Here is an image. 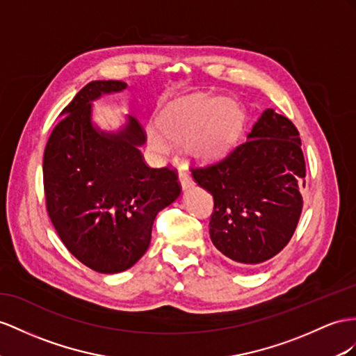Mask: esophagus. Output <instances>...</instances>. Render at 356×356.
I'll list each match as a JSON object with an SVG mask.
<instances>
[{"instance_id": "34e87169", "label": "esophagus", "mask_w": 356, "mask_h": 356, "mask_svg": "<svg viewBox=\"0 0 356 356\" xmlns=\"http://www.w3.org/2000/svg\"><path fill=\"white\" fill-rule=\"evenodd\" d=\"M179 180H180V185L184 189H188L193 186L194 180H193V176L189 175V171L186 168H180L179 170Z\"/></svg>"}]
</instances>
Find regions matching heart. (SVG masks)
<instances>
[{
	"mask_svg": "<svg viewBox=\"0 0 356 356\" xmlns=\"http://www.w3.org/2000/svg\"><path fill=\"white\" fill-rule=\"evenodd\" d=\"M159 135L149 129V141L158 152L172 145H188L191 154L211 159L222 153L233 141L238 117L234 105L225 99L193 96L180 99L163 109L159 118Z\"/></svg>",
	"mask_w": 356,
	"mask_h": 356,
	"instance_id": "b5f03b06",
	"label": "heart"
}]
</instances>
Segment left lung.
I'll return each mask as SVG.
<instances>
[{"mask_svg":"<svg viewBox=\"0 0 356 356\" xmlns=\"http://www.w3.org/2000/svg\"><path fill=\"white\" fill-rule=\"evenodd\" d=\"M200 186L213 195L209 234L225 257L260 265L293 236L304 200L305 158L296 126L266 109L248 140L220 161L191 165Z\"/></svg>","mask_w":356,"mask_h":356,"instance_id":"8db88e82","label":"left lung"}]
</instances>
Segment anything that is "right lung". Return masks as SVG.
I'll return each mask as SVG.
<instances>
[{
	"instance_id": "right-lung-1",
	"label": "right lung",
	"mask_w": 356,
	"mask_h": 356,
	"mask_svg": "<svg viewBox=\"0 0 356 356\" xmlns=\"http://www.w3.org/2000/svg\"><path fill=\"white\" fill-rule=\"evenodd\" d=\"M126 88L122 81H91L63 109L43 153L47 211L61 242L100 273L129 269L147 251L158 212L180 195L177 170L152 168L138 145L141 123L118 134L91 124V100Z\"/></svg>"
}]
</instances>
